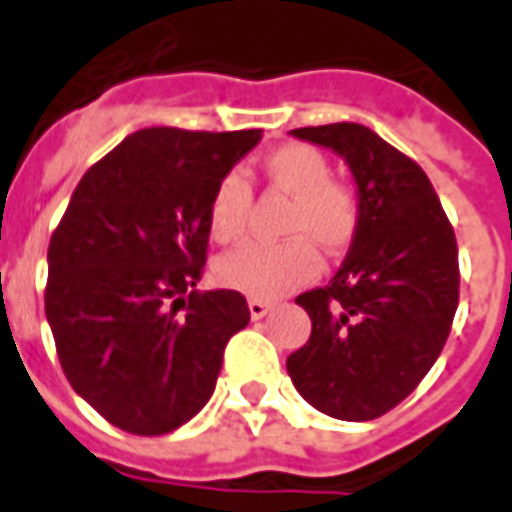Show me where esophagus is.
<instances>
[{
  "instance_id": "34e87169",
  "label": "esophagus",
  "mask_w": 512,
  "mask_h": 512,
  "mask_svg": "<svg viewBox=\"0 0 512 512\" xmlns=\"http://www.w3.org/2000/svg\"><path fill=\"white\" fill-rule=\"evenodd\" d=\"M271 309H274V304H268V301H257V298L249 301V314H252V320H263Z\"/></svg>"
}]
</instances>
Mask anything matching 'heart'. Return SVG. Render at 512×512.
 Returning <instances> with one entry per match:
<instances>
[{
  "label": "heart",
  "mask_w": 512,
  "mask_h": 512,
  "mask_svg": "<svg viewBox=\"0 0 512 512\" xmlns=\"http://www.w3.org/2000/svg\"><path fill=\"white\" fill-rule=\"evenodd\" d=\"M263 176L271 187L293 195L285 244H249L227 252L217 263V279L230 290L257 301H274L312 282L323 260L312 241L342 252L358 233V200L350 189L331 181V165L306 143H285L263 157ZM252 187L244 173L230 170L214 187L208 203V230L219 244H236L249 227Z\"/></svg>",
  "instance_id": "obj_1"
}]
</instances>
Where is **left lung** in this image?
I'll list each match as a JSON object with an SVG mask.
<instances>
[{"label":"left lung","mask_w":512,"mask_h":512,"mask_svg":"<svg viewBox=\"0 0 512 512\" xmlns=\"http://www.w3.org/2000/svg\"><path fill=\"white\" fill-rule=\"evenodd\" d=\"M290 135L331 149L358 189V233L325 287L298 295L309 342L287 358L295 391L339 420H374L407 399L448 342L458 246L418 162L363 124Z\"/></svg>","instance_id":"1"}]
</instances>
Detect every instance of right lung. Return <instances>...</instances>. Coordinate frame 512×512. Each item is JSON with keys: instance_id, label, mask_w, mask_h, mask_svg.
<instances>
[{"instance_id": "add662e5", "label": "right lung", "mask_w": 512, "mask_h": 512, "mask_svg": "<svg viewBox=\"0 0 512 512\" xmlns=\"http://www.w3.org/2000/svg\"><path fill=\"white\" fill-rule=\"evenodd\" d=\"M260 130L149 127L83 173L48 246L45 317L75 393L119 429L157 437L198 415L227 339L246 328L236 290L200 293L208 203Z\"/></svg>"}]
</instances>
